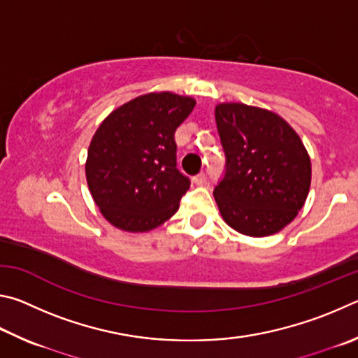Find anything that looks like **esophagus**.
Segmentation results:
<instances>
[{
    "mask_svg": "<svg viewBox=\"0 0 358 358\" xmlns=\"http://www.w3.org/2000/svg\"><path fill=\"white\" fill-rule=\"evenodd\" d=\"M193 182H195L196 185H203L206 182V174L199 173L196 176H193Z\"/></svg>",
    "mask_w": 358,
    "mask_h": 358,
    "instance_id": "obj_1",
    "label": "esophagus"
}]
</instances>
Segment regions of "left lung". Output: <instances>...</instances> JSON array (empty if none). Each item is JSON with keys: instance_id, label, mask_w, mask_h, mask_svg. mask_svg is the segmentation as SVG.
Instances as JSON below:
<instances>
[{"instance_id": "8db88e82", "label": "left lung", "mask_w": 358, "mask_h": 358, "mask_svg": "<svg viewBox=\"0 0 358 358\" xmlns=\"http://www.w3.org/2000/svg\"><path fill=\"white\" fill-rule=\"evenodd\" d=\"M227 155L214 196L223 220L237 233L264 237L297 217L308 196L311 162L283 117L245 103L215 106Z\"/></svg>"}]
</instances>
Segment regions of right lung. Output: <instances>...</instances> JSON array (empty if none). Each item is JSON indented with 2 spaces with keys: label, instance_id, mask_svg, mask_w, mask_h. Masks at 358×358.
<instances>
[{
  "label": "right lung",
  "instance_id": "1",
  "mask_svg": "<svg viewBox=\"0 0 358 358\" xmlns=\"http://www.w3.org/2000/svg\"><path fill=\"white\" fill-rule=\"evenodd\" d=\"M192 97L150 92L119 106L94 134L86 180L113 227L144 233L171 218L190 179L178 169L174 131L195 106Z\"/></svg>",
  "mask_w": 358,
  "mask_h": 358
}]
</instances>
